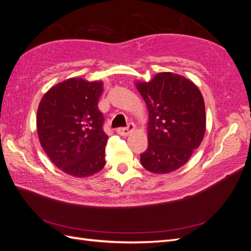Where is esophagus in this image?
Here are the masks:
<instances>
[{"label": "esophagus", "mask_w": 251, "mask_h": 251, "mask_svg": "<svg viewBox=\"0 0 251 251\" xmlns=\"http://www.w3.org/2000/svg\"><path fill=\"white\" fill-rule=\"evenodd\" d=\"M135 130V125L133 123H130L127 125L126 127H119L117 128V133L119 135H123V136H127L131 132H133Z\"/></svg>", "instance_id": "obj_1"}]
</instances>
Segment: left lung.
Instances as JSON below:
<instances>
[{
    "label": "left lung",
    "instance_id": "left-lung-1",
    "mask_svg": "<svg viewBox=\"0 0 251 251\" xmlns=\"http://www.w3.org/2000/svg\"><path fill=\"white\" fill-rule=\"evenodd\" d=\"M149 110L147 151L142 166L168 174L184 165L204 137L206 118L200 90L178 74L159 73L149 82H136Z\"/></svg>",
    "mask_w": 251,
    "mask_h": 251
}]
</instances>
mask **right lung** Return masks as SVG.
<instances>
[{
	"instance_id": "obj_1",
	"label": "right lung",
	"mask_w": 251,
	"mask_h": 251,
	"mask_svg": "<svg viewBox=\"0 0 251 251\" xmlns=\"http://www.w3.org/2000/svg\"><path fill=\"white\" fill-rule=\"evenodd\" d=\"M102 91L101 81L70 78L52 87L37 109V134L45 153L71 176H92L105 164L108 135L97 105Z\"/></svg>"
}]
</instances>
